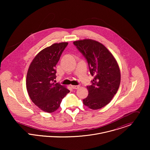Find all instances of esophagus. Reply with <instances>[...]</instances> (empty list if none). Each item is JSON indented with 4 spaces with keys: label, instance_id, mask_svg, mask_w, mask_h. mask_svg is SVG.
Listing matches in <instances>:
<instances>
[{
    "label": "esophagus",
    "instance_id": "esophagus-1",
    "mask_svg": "<svg viewBox=\"0 0 150 150\" xmlns=\"http://www.w3.org/2000/svg\"><path fill=\"white\" fill-rule=\"evenodd\" d=\"M71 88H73V89H78L79 87H80V86H71Z\"/></svg>",
    "mask_w": 150,
    "mask_h": 150
}]
</instances>
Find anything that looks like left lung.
Here are the masks:
<instances>
[{
  "label": "left lung",
  "instance_id": "1",
  "mask_svg": "<svg viewBox=\"0 0 150 150\" xmlns=\"http://www.w3.org/2000/svg\"><path fill=\"white\" fill-rule=\"evenodd\" d=\"M86 58L89 71L94 79L87 86L88 96L84 105L92 110L106 106L116 94L121 82L120 67L107 48L98 42L84 39L73 42Z\"/></svg>",
  "mask_w": 150,
  "mask_h": 150
}]
</instances>
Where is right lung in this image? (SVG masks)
I'll return each instance as SVG.
<instances>
[{"mask_svg":"<svg viewBox=\"0 0 150 150\" xmlns=\"http://www.w3.org/2000/svg\"><path fill=\"white\" fill-rule=\"evenodd\" d=\"M68 43H55L42 50L33 59L26 76V89L32 101L47 112L56 111L70 92L64 86L55 84V66Z\"/></svg>","mask_w":150,"mask_h":150,"instance_id":"right-lung-1","label":"right lung"}]
</instances>
